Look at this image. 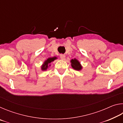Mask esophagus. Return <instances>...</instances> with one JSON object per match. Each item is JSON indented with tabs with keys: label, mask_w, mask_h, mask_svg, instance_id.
I'll return each instance as SVG.
<instances>
[{
	"label": "esophagus",
	"mask_w": 123,
	"mask_h": 123,
	"mask_svg": "<svg viewBox=\"0 0 123 123\" xmlns=\"http://www.w3.org/2000/svg\"><path fill=\"white\" fill-rule=\"evenodd\" d=\"M60 58H61V59H62V60L65 59L66 56H65V55H64V54H60Z\"/></svg>",
	"instance_id": "esophagus-1"
}]
</instances>
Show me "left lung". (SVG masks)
Wrapping results in <instances>:
<instances>
[{
  "label": "left lung",
  "instance_id": "left-lung-1",
  "mask_svg": "<svg viewBox=\"0 0 123 123\" xmlns=\"http://www.w3.org/2000/svg\"><path fill=\"white\" fill-rule=\"evenodd\" d=\"M70 63H71L72 67L74 69L79 71V70H81L82 69V66L80 62L78 60L76 59L75 58L70 60Z\"/></svg>",
  "mask_w": 123,
  "mask_h": 123
}]
</instances>
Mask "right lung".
Segmentation results:
<instances>
[{
	"label": "right lung",
	"mask_w": 123,
	"mask_h": 123,
	"mask_svg": "<svg viewBox=\"0 0 123 123\" xmlns=\"http://www.w3.org/2000/svg\"><path fill=\"white\" fill-rule=\"evenodd\" d=\"M57 59V57L56 56H54L52 57H49L46 60H45L44 62H43L42 65L41 66V68L42 71H45L50 66H51L50 63L52 62H53L54 60Z\"/></svg>",
	"instance_id": "right-lung-1"
}]
</instances>
